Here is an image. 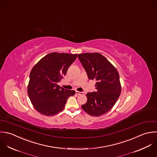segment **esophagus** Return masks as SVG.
Here are the masks:
<instances>
[{
	"instance_id": "1",
	"label": "esophagus",
	"mask_w": 157,
	"mask_h": 157,
	"mask_svg": "<svg viewBox=\"0 0 157 157\" xmlns=\"http://www.w3.org/2000/svg\"><path fill=\"white\" fill-rule=\"evenodd\" d=\"M75 93L77 94H78V95H83V92H80V91H77L75 92Z\"/></svg>"
}]
</instances>
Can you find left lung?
<instances>
[{
    "instance_id": "1",
    "label": "left lung",
    "mask_w": 157,
    "mask_h": 157,
    "mask_svg": "<svg viewBox=\"0 0 157 157\" xmlns=\"http://www.w3.org/2000/svg\"><path fill=\"white\" fill-rule=\"evenodd\" d=\"M78 58L90 80H96V92L86 94L87 102L82 109L91 116H100L109 111L121 93L119 75L117 69L102 55L85 53Z\"/></svg>"
}]
</instances>
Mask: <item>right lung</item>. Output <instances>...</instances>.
<instances>
[{
    "instance_id": "right-lung-1",
    "label": "right lung",
    "mask_w": 157,
    "mask_h": 157,
    "mask_svg": "<svg viewBox=\"0 0 157 157\" xmlns=\"http://www.w3.org/2000/svg\"><path fill=\"white\" fill-rule=\"evenodd\" d=\"M77 57V54L52 52L41 58L32 68L27 88L28 95L34 108L46 116L61 111L74 90L57 85Z\"/></svg>"
}]
</instances>
